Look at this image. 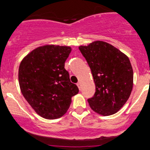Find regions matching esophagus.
I'll return each mask as SVG.
<instances>
[{
    "mask_svg": "<svg viewBox=\"0 0 150 150\" xmlns=\"http://www.w3.org/2000/svg\"><path fill=\"white\" fill-rule=\"evenodd\" d=\"M77 85H78V88H79V90H81V83H77Z\"/></svg>",
    "mask_w": 150,
    "mask_h": 150,
    "instance_id": "1",
    "label": "esophagus"
}]
</instances>
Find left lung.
Wrapping results in <instances>:
<instances>
[{
	"label": "left lung",
	"mask_w": 150,
	"mask_h": 150,
	"mask_svg": "<svg viewBox=\"0 0 150 150\" xmlns=\"http://www.w3.org/2000/svg\"><path fill=\"white\" fill-rule=\"evenodd\" d=\"M79 50L86 59L95 85L88 100L94 112L103 116L117 112L129 99L133 88V70L125 54L104 41L96 40Z\"/></svg>",
	"instance_id": "8db88e82"
}]
</instances>
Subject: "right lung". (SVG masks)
Masks as SVG:
<instances>
[{
	"label": "right lung",
	"mask_w": 150,
	"mask_h": 150,
	"mask_svg": "<svg viewBox=\"0 0 150 150\" xmlns=\"http://www.w3.org/2000/svg\"><path fill=\"white\" fill-rule=\"evenodd\" d=\"M71 50L69 46H40L24 57L20 64L21 93L35 112L45 119H57L65 114L72 97L79 92L65 69Z\"/></svg>",
	"instance_id": "obj_1"
}]
</instances>
